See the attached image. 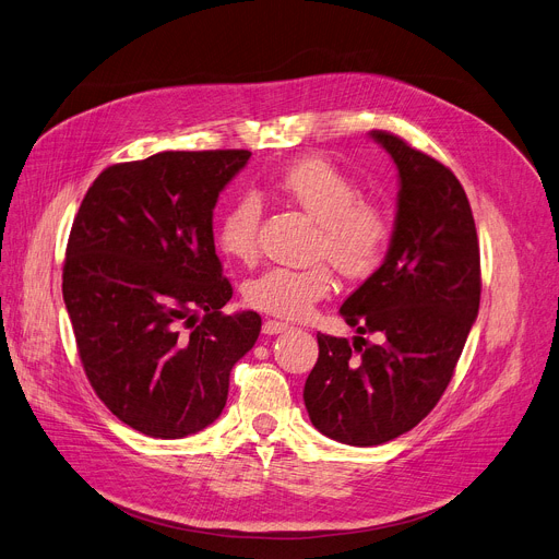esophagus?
<instances>
[{
  "mask_svg": "<svg viewBox=\"0 0 559 559\" xmlns=\"http://www.w3.org/2000/svg\"><path fill=\"white\" fill-rule=\"evenodd\" d=\"M285 330H289V323H283V321H276V319H267L263 323L265 334H278V332H285Z\"/></svg>",
  "mask_w": 559,
  "mask_h": 559,
  "instance_id": "34e87169",
  "label": "esophagus"
}]
</instances>
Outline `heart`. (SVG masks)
I'll return each instance as SVG.
<instances>
[{"label": "heart", "mask_w": 559, "mask_h": 559, "mask_svg": "<svg viewBox=\"0 0 559 559\" xmlns=\"http://www.w3.org/2000/svg\"><path fill=\"white\" fill-rule=\"evenodd\" d=\"M272 189L319 222L317 255L350 278L368 276L382 263L391 238L386 211L361 200L359 186L321 157H306L281 170ZM263 202L253 193L236 198L217 225V245L229 258L251 263L258 255ZM334 276L328 263L304 270L270 267L245 283V301L274 317L306 319L332 294Z\"/></svg>", "instance_id": "heart-1"}]
</instances>
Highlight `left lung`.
Returning <instances> with one entry per match:
<instances>
[{
  "mask_svg": "<svg viewBox=\"0 0 559 559\" xmlns=\"http://www.w3.org/2000/svg\"><path fill=\"white\" fill-rule=\"evenodd\" d=\"M397 166V213L384 263L344 301L359 332L317 334L304 400L332 440L373 448L414 429L448 389L480 301L472 209L456 175L404 139L373 130ZM361 333H378L368 345Z\"/></svg>",
  "mask_w": 559,
  "mask_h": 559,
  "instance_id": "left-lung-1",
  "label": "left lung"
}]
</instances>
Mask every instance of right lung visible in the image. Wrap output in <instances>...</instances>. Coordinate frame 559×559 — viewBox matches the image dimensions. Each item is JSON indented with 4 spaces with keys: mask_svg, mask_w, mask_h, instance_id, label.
Instances as JSON below:
<instances>
[{
    "mask_svg": "<svg viewBox=\"0 0 559 559\" xmlns=\"http://www.w3.org/2000/svg\"><path fill=\"white\" fill-rule=\"evenodd\" d=\"M249 151L157 153L105 168L73 217L62 296L85 376L105 406L151 438L209 427L260 334L225 314L231 283L213 209Z\"/></svg>",
    "mask_w": 559,
    "mask_h": 559,
    "instance_id": "add662e5",
    "label": "right lung"
}]
</instances>
